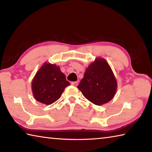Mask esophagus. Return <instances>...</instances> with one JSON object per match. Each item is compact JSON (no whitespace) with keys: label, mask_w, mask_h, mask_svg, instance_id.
<instances>
[{"label":"esophagus","mask_w":152,"mask_h":152,"mask_svg":"<svg viewBox=\"0 0 152 152\" xmlns=\"http://www.w3.org/2000/svg\"><path fill=\"white\" fill-rule=\"evenodd\" d=\"M71 84H72V85H73L74 86H78V82H72Z\"/></svg>","instance_id":"34e87169"}]
</instances>
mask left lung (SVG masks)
Segmentation results:
<instances>
[{
    "label": "left lung",
    "instance_id": "1",
    "mask_svg": "<svg viewBox=\"0 0 152 152\" xmlns=\"http://www.w3.org/2000/svg\"><path fill=\"white\" fill-rule=\"evenodd\" d=\"M78 88L86 99L96 105L111 101L117 88V82L106 60L96 58L84 72Z\"/></svg>",
    "mask_w": 152,
    "mask_h": 152
}]
</instances>
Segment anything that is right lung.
Here are the masks:
<instances>
[{
    "label": "right lung",
    "instance_id": "add662e5",
    "mask_svg": "<svg viewBox=\"0 0 152 152\" xmlns=\"http://www.w3.org/2000/svg\"><path fill=\"white\" fill-rule=\"evenodd\" d=\"M70 85L60 66L45 62L37 72L31 82L33 96L36 101L51 104L60 99L66 86Z\"/></svg>",
    "mask_w": 152,
    "mask_h": 152
}]
</instances>
